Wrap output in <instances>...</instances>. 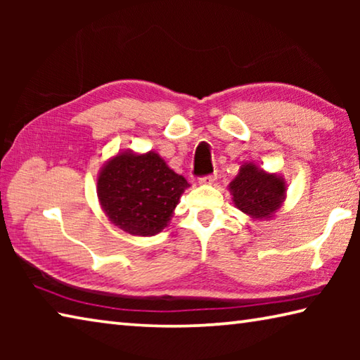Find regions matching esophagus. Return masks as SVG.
<instances>
[{"mask_svg": "<svg viewBox=\"0 0 360 360\" xmlns=\"http://www.w3.org/2000/svg\"><path fill=\"white\" fill-rule=\"evenodd\" d=\"M216 178H217V174L212 173V174H210V176H203V178H200L198 182H200V184L208 186V184H212V182L216 181Z\"/></svg>", "mask_w": 360, "mask_h": 360, "instance_id": "obj_1", "label": "esophagus"}]
</instances>
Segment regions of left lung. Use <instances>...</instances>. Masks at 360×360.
<instances>
[{
	"label": "left lung",
	"mask_w": 360,
	"mask_h": 360,
	"mask_svg": "<svg viewBox=\"0 0 360 360\" xmlns=\"http://www.w3.org/2000/svg\"><path fill=\"white\" fill-rule=\"evenodd\" d=\"M229 191L236 208L252 221H270L284 203L288 184L281 174L268 173L254 162H246L229 184Z\"/></svg>",
	"instance_id": "1"
}]
</instances>
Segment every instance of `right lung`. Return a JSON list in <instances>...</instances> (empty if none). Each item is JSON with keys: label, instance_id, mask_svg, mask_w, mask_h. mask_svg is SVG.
<instances>
[{"label": "right lung", "instance_id": "obj_1", "mask_svg": "<svg viewBox=\"0 0 360 360\" xmlns=\"http://www.w3.org/2000/svg\"><path fill=\"white\" fill-rule=\"evenodd\" d=\"M191 186L154 150H124L103 165L96 195L103 212L133 236H154L172 221L181 195Z\"/></svg>", "mask_w": 360, "mask_h": 360}]
</instances>
